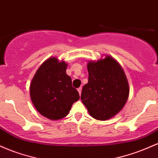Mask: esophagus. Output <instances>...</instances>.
Wrapping results in <instances>:
<instances>
[{
  "label": "esophagus",
  "instance_id": "esophagus-1",
  "mask_svg": "<svg viewBox=\"0 0 158 158\" xmlns=\"http://www.w3.org/2000/svg\"><path fill=\"white\" fill-rule=\"evenodd\" d=\"M81 89H82V88H81V87H80V88H78V91H79V94H81Z\"/></svg>",
  "mask_w": 158,
  "mask_h": 158
}]
</instances>
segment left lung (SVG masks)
I'll return each instance as SVG.
<instances>
[{
  "label": "left lung",
  "mask_w": 158,
  "mask_h": 158,
  "mask_svg": "<svg viewBox=\"0 0 158 158\" xmlns=\"http://www.w3.org/2000/svg\"><path fill=\"white\" fill-rule=\"evenodd\" d=\"M88 82L82 88L81 99L90 115L107 120L120 111L129 94L126 74L110 56L88 64Z\"/></svg>",
  "instance_id": "left-lung-1"
}]
</instances>
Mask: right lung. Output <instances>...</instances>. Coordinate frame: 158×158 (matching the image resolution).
Instances as JSON below:
<instances>
[{"label":"right lung","mask_w":158,"mask_h":158,"mask_svg":"<svg viewBox=\"0 0 158 158\" xmlns=\"http://www.w3.org/2000/svg\"><path fill=\"white\" fill-rule=\"evenodd\" d=\"M68 64L50 58L40 66L30 84L32 104L41 115L56 120L68 115L72 105L79 99L67 75Z\"/></svg>","instance_id":"obj_1"}]
</instances>
